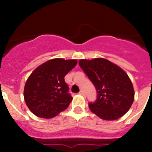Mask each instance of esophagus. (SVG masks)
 <instances>
[{"label": "esophagus", "mask_w": 152, "mask_h": 152, "mask_svg": "<svg viewBox=\"0 0 152 152\" xmlns=\"http://www.w3.org/2000/svg\"><path fill=\"white\" fill-rule=\"evenodd\" d=\"M79 94L81 95H84V91H80L79 92Z\"/></svg>", "instance_id": "1"}]
</instances>
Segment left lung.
<instances>
[{"label":"left lung","mask_w":152,"mask_h":152,"mask_svg":"<svg viewBox=\"0 0 152 152\" xmlns=\"http://www.w3.org/2000/svg\"><path fill=\"white\" fill-rule=\"evenodd\" d=\"M79 64L97 91V99L89 103L91 110L108 121L127 113L134 100V89L127 73L104 58L82 59Z\"/></svg>","instance_id":"left-lung-1"}]
</instances>
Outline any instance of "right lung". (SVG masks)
Returning a JSON list of instances; mask_svg holds the SVG:
<instances>
[{"mask_svg":"<svg viewBox=\"0 0 152 152\" xmlns=\"http://www.w3.org/2000/svg\"><path fill=\"white\" fill-rule=\"evenodd\" d=\"M77 64L76 60L51 59L33 71L25 83V102L37 117L52 118L69 106L72 97L64 76Z\"/></svg>","mask_w":152,"mask_h":152,"instance_id":"obj_1","label":"right lung"}]
</instances>
